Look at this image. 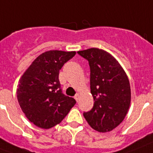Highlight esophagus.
Masks as SVG:
<instances>
[{
	"label": "esophagus",
	"instance_id": "34e87169",
	"mask_svg": "<svg viewBox=\"0 0 153 153\" xmlns=\"http://www.w3.org/2000/svg\"><path fill=\"white\" fill-rule=\"evenodd\" d=\"M74 99H75V100L78 102V101H79V94H76L75 96H74Z\"/></svg>",
	"mask_w": 153,
	"mask_h": 153
}]
</instances>
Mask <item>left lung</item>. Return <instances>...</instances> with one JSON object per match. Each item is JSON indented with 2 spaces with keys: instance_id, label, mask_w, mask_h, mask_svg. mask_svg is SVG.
<instances>
[{
  "instance_id": "obj_1",
  "label": "left lung",
  "mask_w": 153,
  "mask_h": 153,
  "mask_svg": "<svg viewBox=\"0 0 153 153\" xmlns=\"http://www.w3.org/2000/svg\"><path fill=\"white\" fill-rule=\"evenodd\" d=\"M78 54L88 61L90 89L94 107L84 117L92 128L99 132L112 131L121 123L128 111L131 88L127 74L106 51L91 48Z\"/></svg>"
}]
</instances>
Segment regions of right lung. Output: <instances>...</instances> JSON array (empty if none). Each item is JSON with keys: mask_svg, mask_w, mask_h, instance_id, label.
Returning a JSON list of instances; mask_svg holds the SVG:
<instances>
[{"mask_svg": "<svg viewBox=\"0 0 153 153\" xmlns=\"http://www.w3.org/2000/svg\"><path fill=\"white\" fill-rule=\"evenodd\" d=\"M74 55V51H46L33 61L19 81V104L37 127L48 129L59 124L76 103L63 94L59 80V69Z\"/></svg>", "mask_w": 153, "mask_h": 153, "instance_id": "1", "label": "right lung"}]
</instances>
